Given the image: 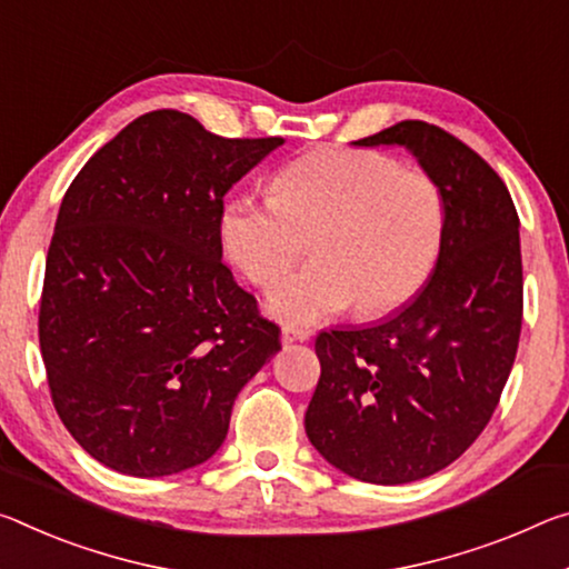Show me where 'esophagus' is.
<instances>
[{
	"label": "esophagus",
	"instance_id": "34e87169",
	"mask_svg": "<svg viewBox=\"0 0 569 569\" xmlns=\"http://www.w3.org/2000/svg\"><path fill=\"white\" fill-rule=\"evenodd\" d=\"M311 331L309 329H296V327H283L281 339L283 345H293V341H309Z\"/></svg>",
	"mask_w": 569,
	"mask_h": 569
}]
</instances>
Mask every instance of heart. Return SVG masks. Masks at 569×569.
I'll return each mask as SVG.
<instances>
[{
  "label": "heart",
  "mask_w": 569,
  "mask_h": 569,
  "mask_svg": "<svg viewBox=\"0 0 569 569\" xmlns=\"http://www.w3.org/2000/svg\"><path fill=\"white\" fill-rule=\"evenodd\" d=\"M303 239L315 263L282 282ZM443 240L436 179L380 151L317 149L278 171L270 200L238 197L220 214L224 258L252 286L282 282L268 311L286 323H317L351 303L359 317L398 311L430 281Z\"/></svg>",
  "instance_id": "b5f03b06"
}]
</instances>
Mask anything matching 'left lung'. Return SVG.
<instances>
[{"mask_svg":"<svg viewBox=\"0 0 569 569\" xmlns=\"http://www.w3.org/2000/svg\"><path fill=\"white\" fill-rule=\"evenodd\" d=\"M405 147L436 179L446 240L426 288L382 323L317 337L321 377L306 436L367 483H410L466 453L509 380L521 333L519 214L461 139L400 121L355 147Z\"/></svg>","mask_w":569,"mask_h":569,"instance_id":"8db88e82","label":"left lung"}]
</instances>
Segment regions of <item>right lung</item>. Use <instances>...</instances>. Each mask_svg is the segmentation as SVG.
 <instances>
[{
    "instance_id": "obj_1",
    "label": "right lung",
    "mask_w": 569,
    "mask_h": 569,
    "mask_svg": "<svg viewBox=\"0 0 569 569\" xmlns=\"http://www.w3.org/2000/svg\"><path fill=\"white\" fill-rule=\"evenodd\" d=\"M283 143L151 111L62 197L40 299L52 405L86 453L139 479L218 453L238 392L281 349L222 263V197Z\"/></svg>"
}]
</instances>
